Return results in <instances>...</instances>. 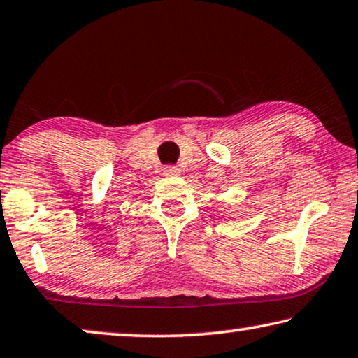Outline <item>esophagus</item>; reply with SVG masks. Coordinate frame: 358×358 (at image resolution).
<instances>
[{
    "label": "esophagus",
    "instance_id": "obj_1",
    "mask_svg": "<svg viewBox=\"0 0 358 358\" xmlns=\"http://www.w3.org/2000/svg\"><path fill=\"white\" fill-rule=\"evenodd\" d=\"M164 175H167V177H177V175H180V169L177 166H166Z\"/></svg>",
    "mask_w": 358,
    "mask_h": 358
}]
</instances>
